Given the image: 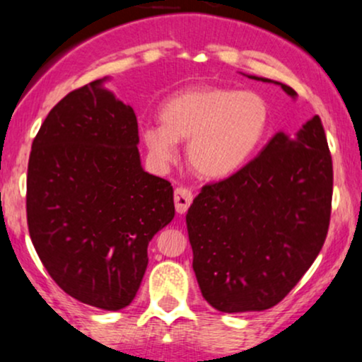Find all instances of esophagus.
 <instances>
[{"label": "esophagus", "mask_w": 362, "mask_h": 362, "mask_svg": "<svg viewBox=\"0 0 362 362\" xmlns=\"http://www.w3.org/2000/svg\"><path fill=\"white\" fill-rule=\"evenodd\" d=\"M173 201H175V209L178 214H184L189 209L190 202H192V194L184 187H178L175 189V195H173Z\"/></svg>", "instance_id": "obj_1"}]
</instances>
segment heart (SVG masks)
Masks as SVG:
<instances>
[{
    "mask_svg": "<svg viewBox=\"0 0 362 362\" xmlns=\"http://www.w3.org/2000/svg\"><path fill=\"white\" fill-rule=\"evenodd\" d=\"M269 105L255 91L189 88L161 103V124L141 129L156 168L178 156L177 141H189L187 161L199 177L221 180L240 172L267 134Z\"/></svg>",
    "mask_w": 362,
    "mask_h": 362,
    "instance_id": "obj_1",
    "label": "heart"
}]
</instances>
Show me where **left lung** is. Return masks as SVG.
I'll use <instances>...</instances> for the list:
<instances>
[{
	"label": "left lung",
	"instance_id": "8db88e82",
	"mask_svg": "<svg viewBox=\"0 0 362 362\" xmlns=\"http://www.w3.org/2000/svg\"><path fill=\"white\" fill-rule=\"evenodd\" d=\"M279 85L291 98L298 93ZM332 156L318 115L276 132L250 163L204 185L185 216L202 296L223 313L272 308L305 276L327 238Z\"/></svg>",
	"mask_w": 362,
	"mask_h": 362
}]
</instances>
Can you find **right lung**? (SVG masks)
I'll use <instances>...</instances> for the list:
<instances>
[{"instance_id": "obj_1", "label": "right lung", "mask_w": 362, "mask_h": 362, "mask_svg": "<svg viewBox=\"0 0 362 362\" xmlns=\"http://www.w3.org/2000/svg\"><path fill=\"white\" fill-rule=\"evenodd\" d=\"M71 91L32 143L27 221L49 276L74 300L117 311L134 300L148 245L175 216L173 187L144 172L138 119L105 81Z\"/></svg>"}]
</instances>
